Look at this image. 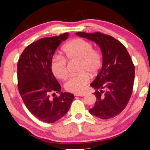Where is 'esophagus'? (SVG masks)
<instances>
[{"instance_id": "1", "label": "esophagus", "mask_w": 150, "mask_h": 150, "mask_svg": "<svg viewBox=\"0 0 150 150\" xmlns=\"http://www.w3.org/2000/svg\"><path fill=\"white\" fill-rule=\"evenodd\" d=\"M86 95V93H75V96H79V97H83Z\"/></svg>"}]
</instances>
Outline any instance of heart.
I'll list each match as a JSON object with an SVG mask.
<instances>
[{
    "label": "heart",
    "mask_w": 150,
    "mask_h": 150,
    "mask_svg": "<svg viewBox=\"0 0 150 150\" xmlns=\"http://www.w3.org/2000/svg\"><path fill=\"white\" fill-rule=\"evenodd\" d=\"M64 57L55 55L51 63L53 75L59 79H64L68 75L67 60H79L77 74L72 75L65 82L67 91L80 93L84 90L90 81V76L96 74L100 68L103 57L100 51L93 48L92 44L80 38L67 42L62 47Z\"/></svg>",
    "instance_id": "b5f03b06"
}]
</instances>
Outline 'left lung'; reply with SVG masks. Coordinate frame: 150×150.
<instances>
[{
    "label": "left lung",
    "instance_id": "left-lung-1",
    "mask_svg": "<svg viewBox=\"0 0 150 150\" xmlns=\"http://www.w3.org/2000/svg\"><path fill=\"white\" fill-rule=\"evenodd\" d=\"M76 35L98 44L103 55V66L90 84L96 90V102L89 111L102 119L113 118L124 110L132 93L135 66L131 57L125 46L110 35L100 32Z\"/></svg>",
    "mask_w": 150,
    "mask_h": 150
}]
</instances>
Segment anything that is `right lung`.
Masks as SVG:
<instances>
[{"label":"right lung","instance_id":"right-lung-1","mask_svg":"<svg viewBox=\"0 0 150 150\" xmlns=\"http://www.w3.org/2000/svg\"><path fill=\"white\" fill-rule=\"evenodd\" d=\"M65 33L46 37L30 44L24 49L17 64L18 89L26 108L43 122L53 123L68 112L74 95L61 92V87L51 69L55 50L68 39ZM59 93L52 100L50 95Z\"/></svg>","mask_w":150,"mask_h":150}]
</instances>
